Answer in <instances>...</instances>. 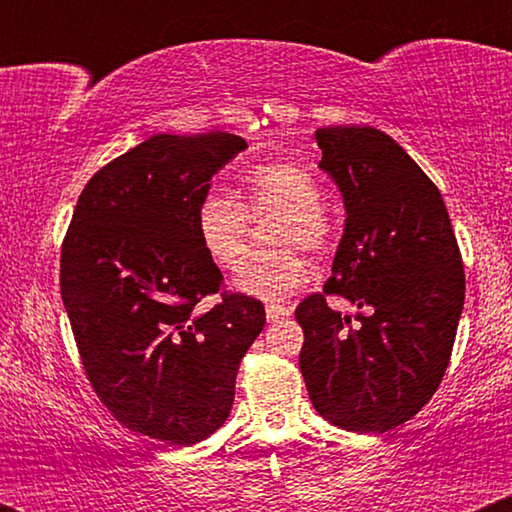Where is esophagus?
<instances>
[{"instance_id": "obj_1", "label": "esophagus", "mask_w": 512, "mask_h": 512, "mask_svg": "<svg viewBox=\"0 0 512 512\" xmlns=\"http://www.w3.org/2000/svg\"><path fill=\"white\" fill-rule=\"evenodd\" d=\"M289 315H291V308H286V305H279V303L267 305V322H281Z\"/></svg>"}]
</instances>
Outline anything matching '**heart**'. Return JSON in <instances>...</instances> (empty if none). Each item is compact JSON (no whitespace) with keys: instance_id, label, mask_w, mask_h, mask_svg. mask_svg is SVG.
Wrapping results in <instances>:
<instances>
[{"instance_id":"obj_1","label":"heart","mask_w":512,"mask_h":512,"mask_svg":"<svg viewBox=\"0 0 512 512\" xmlns=\"http://www.w3.org/2000/svg\"><path fill=\"white\" fill-rule=\"evenodd\" d=\"M236 202L219 190L199 197L195 207V236L207 257L219 267H233L243 257L248 216L274 211L276 245H301L322 252L332 245L334 226L322 209V187L308 168L289 161L260 163L240 178ZM310 279V264L296 248H281L267 255H248L233 276V284L262 301H281Z\"/></svg>"}]
</instances>
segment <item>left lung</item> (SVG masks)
<instances>
[{
    "label": "left lung",
    "mask_w": 512,
    "mask_h": 512,
    "mask_svg": "<svg viewBox=\"0 0 512 512\" xmlns=\"http://www.w3.org/2000/svg\"><path fill=\"white\" fill-rule=\"evenodd\" d=\"M320 170L346 221L325 293L366 310L342 315L322 293L296 308L301 373L317 414L354 433L409 421L448 368L464 305L455 231L438 187L375 127H322Z\"/></svg>",
    "instance_id": "obj_1"
}]
</instances>
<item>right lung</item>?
<instances>
[{
  "mask_svg": "<svg viewBox=\"0 0 512 512\" xmlns=\"http://www.w3.org/2000/svg\"><path fill=\"white\" fill-rule=\"evenodd\" d=\"M245 139L154 134L98 170L62 245L60 289L86 375L120 424L170 445L223 426L245 351L264 327L255 298L223 296L195 236V207Z\"/></svg>",
  "mask_w": 512,
  "mask_h": 512,
  "instance_id": "1",
  "label": "right lung"
}]
</instances>
